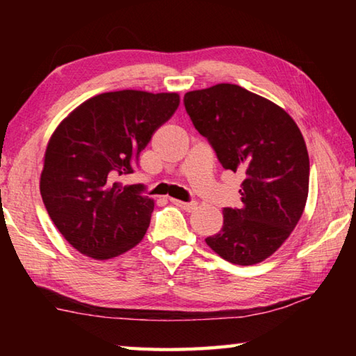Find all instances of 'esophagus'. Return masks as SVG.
Returning <instances> with one entry per match:
<instances>
[{
  "instance_id": "1",
  "label": "esophagus",
  "mask_w": 356,
  "mask_h": 356,
  "mask_svg": "<svg viewBox=\"0 0 356 356\" xmlns=\"http://www.w3.org/2000/svg\"><path fill=\"white\" fill-rule=\"evenodd\" d=\"M171 202L174 204V206L184 209L185 212H195V210L197 209V202H195V201L184 202V201H179V200H171Z\"/></svg>"
}]
</instances>
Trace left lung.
I'll use <instances>...</instances> for the list:
<instances>
[{"label": "left lung", "instance_id": "left-lung-1", "mask_svg": "<svg viewBox=\"0 0 356 356\" xmlns=\"http://www.w3.org/2000/svg\"><path fill=\"white\" fill-rule=\"evenodd\" d=\"M184 105L221 166L245 176L242 206L222 210L221 231L206 243L231 264L265 261L291 236L308 200L303 135L281 106L237 84L186 92Z\"/></svg>", "mask_w": 356, "mask_h": 356}]
</instances>
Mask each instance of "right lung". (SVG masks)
<instances>
[{
  "instance_id": "1",
  "label": "right lung",
  "mask_w": 356,
  "mask_h": 356,
  "mask_svg": "<svg viewBox=\"0 0 356 356\" xmlns=\"http://www.w3.org/2000/svg\"><path fill=\"white\" fill-rule=\"evenodd\" d=\"M179 94L105 92L75 108L51 135L40 174L45 209L81 254L105 261L146 234L154 201L143 185L122 186L141 150L179 106Z\"/></svg>"
}]
</instances>
